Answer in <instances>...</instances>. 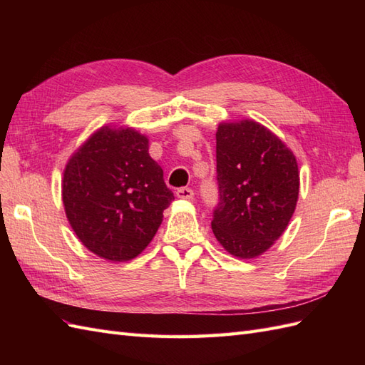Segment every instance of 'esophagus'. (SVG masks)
<instances>
[{"mask_svg": "<svg viewBox=\"0 0 365 365\" xmlns=\"http://www.w3.org/2000/svg\"><path fill=\"white\" fill-rule=\"evenodd\" d=\"M176 196H178L180 200H193V190L190 187H181V189L176 190Z\"/></svg>", "mask_w": 365, "mask_h": 365, "instance_id": "1", "label": "esophagus"}]
</instances>
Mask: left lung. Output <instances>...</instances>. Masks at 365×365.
I'll return each mask as SVG.
<instances>
[{
	"label": "left lung",
	"mask_w": 365,
	"mask_h": 365,
	"mask_svg": "<svg viewBox=\"0 0 365 365\" xmlns=\"http://www.w3.org/2000/svg\"><path fill=\"white\" fill-rule=\"evenodd\" d=\"M219 204L212 230L237 259L260 256L288 227L300 190L291 149L254 120L220 123L216 132Z\"/></svg>",
	"instance_id": "8db88e82"
}]
</instances>
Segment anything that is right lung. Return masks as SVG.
Here are the masks:
<instances>
[{
	"label": "right lung",
	"instance_id": "obj_1",
	"mask_svg": "<svg viewBox=\"0 0 365 365\" xmlns=\"http://www.w3.org/2000/svg\"><path fill=\"white\" fill-rule=\"evenodd\" d=\"M173 200L148 137L132 128H101L65 165V215L77 239L105 260L137 257Z\"/></svg>",
	"mask_w": 365,
	"mask_h": 365
}]
</instances>
